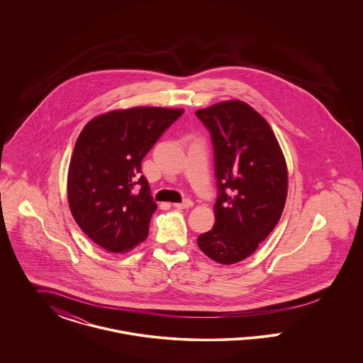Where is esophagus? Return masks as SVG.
<instances>
[{
	"mask_svg": "<svg viewBox=\"0 0 363 363\" xmlns=\"http://www.w3.org/2000/svg\"><path fill=\"white\" fill-rule=\"evenodd\" d=\"M174 207L178 208V209H185V208L193 207V201L191 200H185L182 203H175Z\"/></svg>",
	"mask_w": 363,
	"mask_h": 363,
	"instance_id": "1",
	"label": "esophagus"
}]
</instances>
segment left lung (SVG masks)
Here are the masks:
<instances>
[{"label":"left lung","mask_w":363,"mask_h":363,"mask_svg":"<svg viewBox=\"0 0 363 363\" xmlns=\"http://www.w3.org/2000/svg\"><path fill=\"white\" fill-rule=\"evenodd\" d=\"M215 155L216 222L197 238L209 259L230 265L249 257L277 225L287 197V166L269 123L242 101L196 111Z\"/></svg>","instance_id":"8db88e82"}]
</instances>
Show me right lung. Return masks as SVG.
Here are the masks:
<instances>
[{"label": "right lung", "instance_id": "add662e5", "mask_svg": "<svg viewBox=\"0 0 363 363\" xmlns=\"http://www.w3.org/2000/svg\"><path fill=\"white\" fill-rule=\"evenodd\" d=\"M182 108L132 107L101 114L74 144L68 203L79 227L111 253H126L148 235L156 203L141 160Z\"/></svg>", "mask_w": 363, "mask_h": 363}]
</instances>
